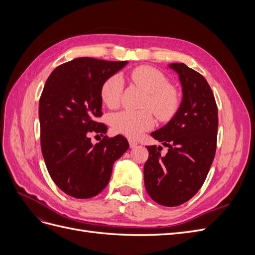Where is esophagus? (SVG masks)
I'll return each instance as SVG.
<instances>
[{"label": "esophagus", "instance_id": "esophagus-1", "mask_svg": "<svg viewBox=\"0 0 255 255\" xmlns=\"http://www.w3.org/2000/svg\"><path fill=\"white\" fill-rule=\"evenodd\" d=\"M128 143H129V146H130V148H135V146L138 144V142H137V141L132 140V139H129V140H128Z\"/></svg>", "mask_w": 255, "mask_h": 255}]
</instances>
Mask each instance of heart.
<instances>
[{"mask_svg":"<svg viewBox=\"0 0 255 255\" xmlns=\"http://www.w3.org/2000/svg\"><path fill=\"white\" fill-rule=\"evenodd\" d=\"M128 76L130 81L146 92L144 107L150 109L161 121L173 117L180 106V95L179 91L169 85L163 72L153 67L141 66L130 71ZM122 89L123 81L120 76H110L104 81L100 90L102 102L110 109H114L120 102ZM111 123L116 132L135 138L153 128L155 120L149 110L122 111L112 116Z\"/></svg>","mask_w":255,"mask_h":255,"instance_id":"b5f03b06","label":"heart"}]
</instances>
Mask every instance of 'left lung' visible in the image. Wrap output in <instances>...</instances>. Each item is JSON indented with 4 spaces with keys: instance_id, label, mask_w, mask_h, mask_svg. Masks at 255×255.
I'll return each mask as SVG.
<instances>
[{
    "instance_id": "8db88e82",
    "label": "left lung",
    "mask_w": 255,
    "mask_h": 255,
    "mask_svg": "<svg viewBox=\"0 0 255 255\" xmlns=\"http://www.w3.org/2000/svg\"><path fill=\"white\" fill-rule=\"evenodd\" d=\"M182 85L179 110L166 126L151 133L168 152L146 145L149 158L143 167L149 196L164 206H177L194 197L203 185L215 157L218 110L210 85L185 64H170Z\"/></svg>"
}]
</instances>
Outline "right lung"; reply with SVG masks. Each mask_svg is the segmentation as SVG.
I'll return each instance as SVG.
<instances>
[{"instance_id": "obj_1", "label": "right lung", "mask_w": 255, "mask_h": 255, "mask_svg": "<svg viewBox=\"0 0 255 255\" xmlns=\"http://www.w3.org/2000/svg\"><path fill=\"white\" fill-rule=\"evenodd\" d=\"M128 61L75 58L50 74L39 100L40 143L48 171L65 194L88 199L109 184L113 165L128 149L126 137L104 136L95 145L89 134H105L102 84ZM103 136V135H102Z\"/></svg>"}]
</instances>
